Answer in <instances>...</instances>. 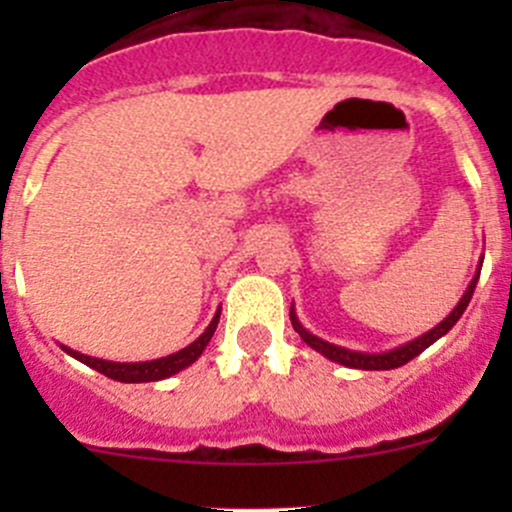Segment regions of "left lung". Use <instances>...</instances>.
Instances as JSON below:
<instances>
[{
	"mask_svg": "<svg viewBox=\"0 0 512 512\" xmlns=\"http://www.w3.org/2000/svg\"><path fill=\"white\" fill-rule=\"evenodd\" d=\"M480 265H483V260H480ZM480 265H478V272H476V277H473V280H471V285H468V289H466V294H463V297H461V302H458L456 307H453V312L448 314V317L443 319L441 324H436V327H433V329H428L426 334H421V337H416L414 342L404 344V347H396V349H391V352H384V354L352 352V349H344V347H337V344H329V342H324V339L314 337V334H309L307 329H304L302 324H299V319H297V314H294V309H289V319H292V327H294V332H297L299 337H302L304 342H307L309 347L314 349V352L324 354V356H327V359L337 361V364H344V366H349V369H364V371L399 369V366L409 364V361L414 359V356L421 354L423 349H428V347H431V344L436 342V339H441L443 334H446L448 329H451L453 324H456L458 319H461V314L466 312L468 302H471V297H473V289H476V282H478V277H480Z\"/></svg>",
	"mask_w": 512,
	"mask_h": 512,
	"instance_id": "obj_1",
	"label": "left lung"
}]
</instances>
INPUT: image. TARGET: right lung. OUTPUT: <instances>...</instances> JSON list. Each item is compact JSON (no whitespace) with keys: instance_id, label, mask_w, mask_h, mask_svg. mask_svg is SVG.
I'll return each instance as SVG.
<instances>
[{"instance_id":"1","label":"right lung","mask_w":512,"mask_h":512,"mask_svg":"<svg viewBox=\"0 0 512 512\" xmlns=\"http://www.w3.org/2000/svg\"><path fill=\"white\" fill-rule=\"evenodd\" d=\"M218 322H220V309L215 312L213 322L208 324V329H205V332L200 334L193 344H188V347L180 349V352L168 354V356H163V359H153V361H133V364L128 361V364H121V361H106V359H96V356H86L81 352H74V349L64 347V344H61V349H64L69 356H74V359H79L81 364L101 371V374L108 376V379L123 381V384H143V381L168 379V376L178 374V371H183L185 366L193 364V361L203 354V349L208 347L210 339H213L215 329H218Z\"/></svg>"}]
</instances>
